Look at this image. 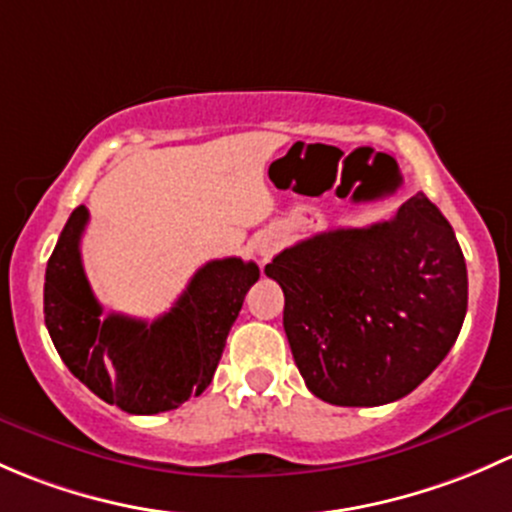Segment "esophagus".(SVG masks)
<instances>
[{
    "mask_svg": "<svg viewBox=\"0 0 512 512\" xmlns=\"http://www.w3.org/2000/svg\"><path fill=\"white\" fill-rule=\"evenodd\" d=\"M258 254H261L263 258H268V254H271V244H268V241H258Z\"/></svg>",
    "mask_w": 512,
    "mask_h": 512,
    "instance_id": "1",
    "label": "esophagus"
}]
</instances>
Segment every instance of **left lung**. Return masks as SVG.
<instances>
[{"mask_svg":"<svg viewBox=\"0 0 512 512\" xmlns=\"http://www.w3.org/2000/svg\"><path fill=\"white\" fill-rule=\"evenodd\" d=\"M266 276L286 295L283 328L305 384L337 407L407 397L449 355L468 308L461 246L421 192L389 221L281 251Z\"/></svg>","mask_w":512,"mask_h":512,"instance_id":"1","label":"left lung"}]
</instances>
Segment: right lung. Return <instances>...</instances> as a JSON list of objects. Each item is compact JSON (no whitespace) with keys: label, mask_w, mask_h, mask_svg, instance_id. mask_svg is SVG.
I'll return each instance as SVG.
<instances>
[{"label":"right lung","mask_w":512,"mask_h":512,"mask_svg":"<svg viewBox=\"0 0 512 512\" xmlns=\"http://www.w3.org/2000/svg\"><path fill=\"white\" fill-rule=\"evenodd\" d=\"M86 224L88 209H73L46 266L44 318L61 360L96 397L128 414L170 412L199 397L258 281V266L236 256L209 261L170 313L152 323L115 313L100 318L81 261Z\"/></svg>","instance_id":"1"}]
</instances>
